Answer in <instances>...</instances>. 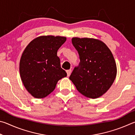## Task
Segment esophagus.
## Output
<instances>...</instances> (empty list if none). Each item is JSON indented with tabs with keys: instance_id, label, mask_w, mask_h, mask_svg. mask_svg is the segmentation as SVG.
<instances>
[{
	"instance_id": "34e87169",
	"label": "esophagus",
	"mask_w": 135,
	"mask_h": 135,
	"mask_svg": "<svg viewBox=\"0 0 135 135\" xmlns=\"http://www.w3.org/2000/svg\"><path fill=\"white\" fill-rule=\"evenodd\" d=\"M66 72H67V74H68V76H69L70 74H71L72 73V69H69V70H66Z\"/></svg>"
}]
</instances>
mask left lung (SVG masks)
I'll list each match as a JSON object with an SVG mask.
<instances>
[{"label": "left lung", "instance_id": "obj_1", "mask_svg": "<svg viewBox=\"0 0 135 135\" xmlns=\"http://www.w3.org/2000/svg\"><path fill=\"white\" fill-rule=\"evenodd\" d=\"M72 42L81 61L70 80L83 95L93 99L100 97L110 89L116 77V63L112 51L98 39L74 37Z\"/></svg>", "mask_w": 135, "mask_h": 135}]
</instances>
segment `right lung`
<instances>
[{
    "label": "right lung",
    "mask_w": 135,
    "mask_h": 135,
    "mask_svg": "<svg viewBox=\"0 0 135 135\" xmlns=\"http://www.w3.org/2000/svg\"><path fill=\"white\" fill-rule=\"evenodd\" d=\"M66 37L42 35L32 40L21 56V81L31 95L43 98L52 93L59 80L67 76L57 56Z\"/></svg>",
    "instance_id": "obj_1"
}]
</instances>
